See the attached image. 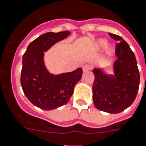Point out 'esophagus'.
I'll list each match as a JSON object with an SVG mask.
<instances>
[{
	"label": "esophagus",
	"mask_w": 146,
	"mask_h": 146,
	"mask_svg": "<svg viewBox=\"0 0 146 146\" xmlns=\"http://www.w3.org/2000/svg\"><path fill=\"white\" fill-rule=\"evenodd\" d=\"M91 66L88 64H85L82 67V70H83V72H87V71H89L90 70H91Z\"/></svg>",
	"instance_id": "34e87169"
}]
</instances>
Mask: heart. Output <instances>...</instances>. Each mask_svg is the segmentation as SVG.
<instances>
[{
    "label": "heart",
    "instance_id": "1",
    "mask_svg": "<svg viewBox=\"0 0 146 146\" xmlns=\"http://www.w3.org/2000/svg\"><path fill=\"white\" fill-rule=\"evenodd\" d=\"M105 45H106L105 40H100L99 42V46H100V47H104V46H105Z\"/></svg>",
    "mask_w": 146,
    "mask_h": 146
}]
</instances>
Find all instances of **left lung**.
Wrapping results in <instances>:
<instances>
[{"label": "left lung", "instance_id": "1", "mask_svg": "<svg viewBox=\"0 0 146 146\" xmlns=\"http://www.w3.org/2000/svg\"><path fill=\"white\" fill-rule=\"evenodd\" d=\"M116 40L115 76H108L94 69L93 101L98 110L109 113H119L133 103L139 86V72L137 59L129 45L120 36L109 33Z\"/></svg>", "mask_w": 146, "mask_h": 146}]
</instances>
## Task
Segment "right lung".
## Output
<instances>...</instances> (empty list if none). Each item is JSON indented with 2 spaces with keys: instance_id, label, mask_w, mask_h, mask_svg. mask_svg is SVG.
Listing matches in <instances>:
<instances>
[{
  "instance_id": "right-lung-1",
  "label": "right lung",
  "mask_w": 146,
  "mask_h": 146,
  "mask_svg": "<svg viewBox=\"0 0 146 146\" xmlns=\"http://www.w3.org/2000/svg\"><path fill=\"white\" fill-rule=\"evenodd\" d=\"M70 34L65 31L42 34L31 42L23 54L22 90L29 101L42 110H54L65 105L73 94L75 85L82 78V68L53 76L46 70L43 63V52Z\"/></svg>"
}]
</instances>
